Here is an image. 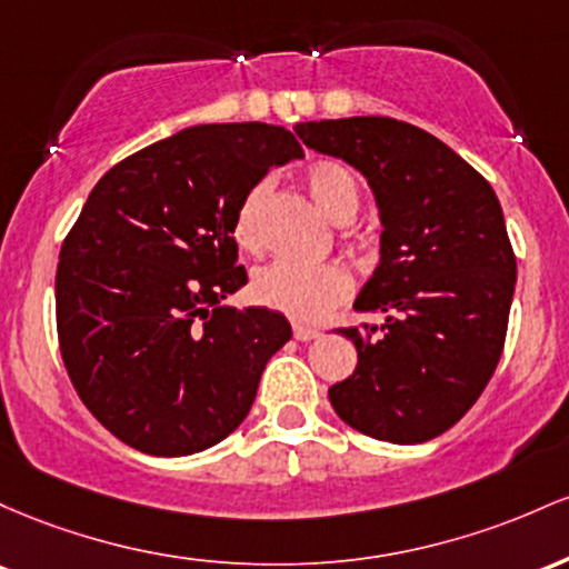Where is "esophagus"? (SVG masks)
<instances>
[{"mask_svg": "<svg viewBox=\"0 0 569 569\" xmlns=\"http://www.w3.org/2000/svg\"><path fill=\"white\" fill-rule=\"evenodd\" d=\"M292 336H296L298 341H311V338H317V336H319V330H317V328H311V325H301V322H296V325H292Z\"/></svg>", "mask_w": 569, "mask_h": 569, "instance_id": "esophagus-1", "label": "esophagus"}]
</instances>
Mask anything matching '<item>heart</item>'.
I'll use <instances>...</instances> for the list:
<instances>
[{
    "label": "heart",
    "mask_w": 569,
    "mask_h": 569,
    "mask_svg": "<svg viewBox=\"0 0 569 569\" xmlns=\"http://www.w3.org/2000/svg\"><path fill=\"white\" fill-rule=\"evenodd\" d=\"M306 190L319 212L330 220L347 222L360 209V182L349 166L338 161H317L306 171ZM266 199V182L252 184L239 201L233 217V236L244 250L258 252L263 244L260 233V209ZM349 296V277L336 263H298V260H273L260 268L252 279V298L260 306L282 311L292 319H319L336 309Z\"/></svg>",
    "instance_id": "heart-1"
}]
</instances>
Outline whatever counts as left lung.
Masks as SVG:
<instances>
[{"instance_id":"8db88e82","label":"left lung","mask_w":569,"mask_h":569,"mask_svg":"<svg viewBox=\"0 0 569 569\" xmlns=\"http://www.w3.org/2000/svg\"><path fill=\"white\" fill-rule=\"evenodd\" d=\"M296 131L366 177L385 226L381 260L355 301L385 322L341 328L357 368L330 387V403L362 436L425 443L470 411L506 347L516 254L500 201L451 147L403 120Z\"/></svg>"}]
</instances>
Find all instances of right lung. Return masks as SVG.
Segmentation results:
<instances>
[{"instance_id": "obj_1", "label": "right lung", "mask_w": 569, "mask_h": 569, "mask_svg": "<svg viewBox=\"0 0 569 569\" xmlns=\"http://www.w3.org/2000/svg\"><path fill=\"white\" fill-rule=\"evenodd\" d=\"M292 158L303 147L282 126H193L112 166L63 239V366L88 411L131 449L184 457L220 443L290 341L279 311L222 301L247 284L239 201Z\"/></svg>"}]
</instances>
